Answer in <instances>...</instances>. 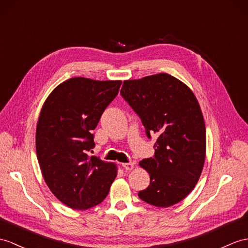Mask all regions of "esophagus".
<instances>
[{
	"instance_id": "esophagus-1",
	"label": "esophagus",
	"mask_w": 248,
	"mask_h": 248,
	"mask_svg": "<svg viewBox=\"0 0 248 248\" xmlns=\"http://www.w3.org/2000/svg\"><path fill=\"white\" fill-rule=\"evenodd\" d=\"M122 166L125 168L126 170H131L135 166V162H129V163H123Z\"/></svg>"
}]
</instances>
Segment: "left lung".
<instances>
[{"mask_svg":"<svg viewBox=\"0 0 248 248\" xmlns=\"http://www.w3.org/2000/svg\"><path fill=\"white\" fill-rule=\"evenodd\" d=\"M121 95L140 117L147 137H158L155 155L140 162L150 176L139 198L158 207L182 201L204 166L206 131L200 105L183 82L158 74L123 82Z\"/></svg>","mask_w":248,"mask_h":248,"instance_id":"8db88e82","label":"left lung"}]
</instances>
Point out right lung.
Here are the masks:
<instances>
[{
	"label": "right lung",
	"mask_w": 248,
	"mask_h": 248,
	"mask_svg": "<svg viewBox=\"0 0 248 248\" xmlns=\"http://www.w3.org/2000/svg\"><path fill=\"white\" fill-rule=\"evenodd\" d=\"M121 84L71 78L42 107L35 134L41 171L52 194L72 209L100 204L117 177L116 164L88 153L94 147L93 130Z\"/></svg>",
	"instance_id": "right-lung-1"
}]
</instances>
